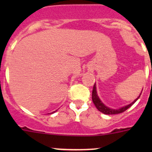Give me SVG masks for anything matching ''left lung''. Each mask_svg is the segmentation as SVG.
<instances>
[{
	"instance_id": "left-lung-1",
	"label": "left lung",
	"mask_w": 152,
	"mask_h": 152,
	"mask_svg": "<svg viewBox=\"0 0 152 152\" xmlns=\"http://www.w3.org/2000/svg\"><path fill=\"white\" fill-rule=\"evenodd\" d=\"M139 96L137 98L136 100H134L132 103L129 104V105L126 106V107H122V108L119 109V110H113V109H110V108H109V107H106V106L104 105L101 101H100V100L99 99V97H98L97 96V94H96V85H95V84L94 85V88H93V91H92V100L94 104L95 107H96V109H97L98 110L100 111V112L103 113L107 114V115H113V114H118V113H123L124 111H126L127 109L129 108V107L133 104V103H135V102L139 99Z\"/></svg>"
}]
</instances>
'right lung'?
Here are the masks:
<instances>
[{"mask_svg":"<svg viewBox=\"0 0 152 152\" xmlns=\"http://www.w3.org/2000/svg\"><path fill=\"white\" fill-rule=\"evenodd\" d=\"M53 113H54V112H53Z\"/></svg>","mask_w":152,"mask_h":152,"instance_id":"add662e5","label":"right lung"}]
</instances>
